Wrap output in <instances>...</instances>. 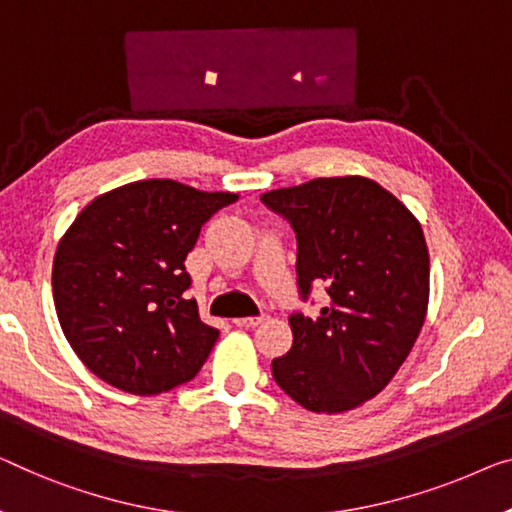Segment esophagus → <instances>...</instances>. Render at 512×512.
Segmentation results:
<instances>
[{"label": "esophagus", "instance_id": "obj_1", "mask_svg": "<svg viewBox=\"0 0 512 512\" xmlns=\"http://www.w3.org/2000/svg\"><path fill=\"white\" fill-rule=\"evenodd\" d=\"M264 322V317H236L234 324L239 326V329H255Z\"/></svg>", "mask_w": 512, "mask_h": 512}]
</instances>
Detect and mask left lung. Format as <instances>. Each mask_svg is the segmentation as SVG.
Masks as SVG:
<instances>
[{"instance_id":"8db88e82","label":"left lung","mask_w":512,"mask_h":512,"mask_svg":"<svg viewBox=\"0 0 512 512\" xmlns=\"http://www.w3.org/2000/svg\"><path fill=\"white\" fill-rule=\"evenodd\" d=\"M296 234L305 301L326 285L319 317H289L292 349L273 358L276 384L317 414L354 409L400 370L423 329L430 255L414 213L365 177L312 179L262 195Z\"/></svg>"}]
</instances>
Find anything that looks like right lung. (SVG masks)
<instances>
[{
	"label": "right lung",
	"instance_id": "add662e5",
	"mask_svg": "<svg viewBox=\"0 0 512 512\" xmlns=\"http://www.w3.org/2000/svg\"><path fill=\"white\" fill-rule=\"evenodd\" d=\"M234 193H204L172 179L114 188L78 213L52 264L57 317L96 377L133 395L193 379L218 340L186 299V255L202 225Z\"/></svg>",
	"mask_w": 512,
	"mask_h": 512
}]
</instances>
